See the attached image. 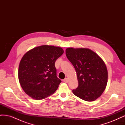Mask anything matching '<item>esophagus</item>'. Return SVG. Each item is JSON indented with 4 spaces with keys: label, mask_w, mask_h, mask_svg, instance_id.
<instances>
[{
    "label": "esophagus",
    "mask_w": 125,
    "mask_h": 125,
    "mask_svg": "<svg viewBox=\"0 0 125 125\" xmlns=\"http://www.w3.org/2000/svg\"><path fill=\"white\" fill-rule=\"evenodd\" d=\"M63 81L65 82V83H68V78H65V79H64V80H63Z\"/></svg>",
    "instance_id": "1"
}]
</instances>
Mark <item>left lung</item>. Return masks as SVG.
I'll return each mask as SVG.
<instances>
[{
    "instance_id": "obj_1",
    "label": "left lung",
    "mask_w": 125,
    "mask_h": 125,
    "mask_svg": "<svg viewBox=\"0 0 125 125\" xmlns=\"http://www.w3.org/2000/svg\"><path fill=\"white\" fill-rule=\"evenodd\" d=\"M66 55L77 75L78 86L73 93L84 101H95L103 93L107 83V70L103 60L88 48H68Z\"/></svg>"
}]
</instances>
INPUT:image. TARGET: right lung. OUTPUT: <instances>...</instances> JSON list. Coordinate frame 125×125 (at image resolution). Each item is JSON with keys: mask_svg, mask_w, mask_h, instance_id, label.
I'll use <instances>...</instances> for the list:
<instances>
[{"mask_svg": "<svg viewBox=\"0 0 125 125\" xmlns=\"http://www.w3.org/2000/svg\"><path fill=\"white\" fill-rule=\"evenodd\" d=\"M63 53L61 47L42 45L24 54L19 67L18 78L26 94L40 100L56 91L62 81L57 76L55 63Z\"/></svg>", "mask_w": 125, "mask_h": 125, "instance_id": "right-lung-1", "label": "right lung"}]
</instances>
